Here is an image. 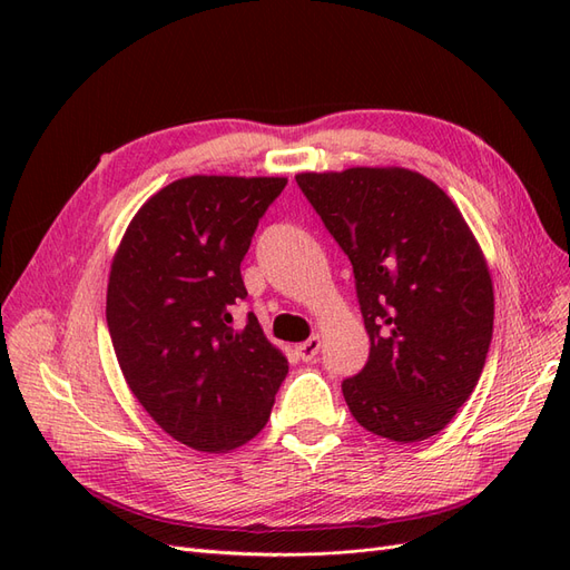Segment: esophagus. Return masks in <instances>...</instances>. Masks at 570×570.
I'll return each instance as SVG.
<instances>
[{
    "label": "esophagus",
    "mask_w": 570,
    "mask_h": 570,
    "mask_svg": "<svg viewBox=\"0 0 570 570\" xmlns=\"http://www.w3.org/2000/svg\"><path fill=\"white\" fill-rule=\"evenodd\" d=\"M318 352H321V337L318 335H314L312 340L297 344V356L302 361H314L318 356Z\"/></svg>",
    "instance_id": "1"
}]
</instances>
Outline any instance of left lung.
Segmentation results:
<instances>
[{"instance_id":"8db88e82","label":"left lung","mask_w":570,"mask_h":570,"mask_svg":"<svg viewBox=\"0 0 570 570\" xmlns=\"http://www.w3.org/2000/svg\"><path fill=\"white\" fill-rule=\"evenodd\" d=\"M350 256L371 337L364 371L342 383L368 433L438 435L475 390L494 323L490 268L459 206L416 170L356 166L297 174Z\"/></svg>"}]
</instances>
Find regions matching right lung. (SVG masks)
Instances as JSON below:
<instances>
[{"instance_id": "obj_1", "label": "right lung", "mask_w": 570, "mask_h": 570, "mask_svg": "<svg viewBox=\"0 0 570 570\" xmlns=\"http://www.w3.org/2000/svg\"><path fill=\"white\" fill-rule=\"evenodd\" d=\"M287 178L189 176L151 195L114 254L107 323L130 392L174 440L220 454L262 433L287 375L239 264Z\"/></svg>"}]
</instances>
